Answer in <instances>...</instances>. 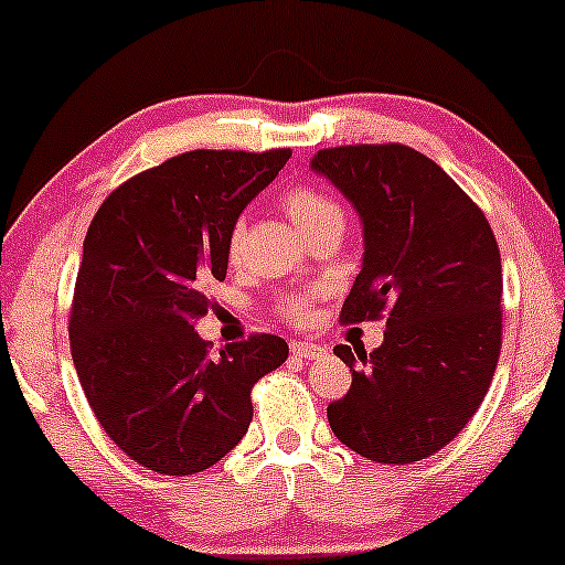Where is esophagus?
<instances>
[{
  "mask_svg": "<svg viewBox=\"0 0 565 565\" xmlns=\"http://www.w3.org/2000/svg\"><path fill=\"white\" fill-rule=\"evenodd\" d=\"M323 348H318V344H310V342H291V355L297 358H305V360H316L318 355H323Z\"/></svg>",
  "mask_w": 565,
  "mask_h": 565,
  "instance_id": "34e87169",
  "label": "esophagus"
}]
</instances>
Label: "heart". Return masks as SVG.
Returning <instances> with one entry per match:
<instances>
[{
  "label": "heart",
  "mask_w": 565,
  "mask_h": 565,
  "mask_svg": "<svg viewBox=\"0 0 565 565\" xmlns=\"http://www.w3.org/2000/svg\"><path fill=\"white\" fill-rule=\"evenodd\" d=\"M281 205L287 210L295 226L302 231L305 239L316 236L318 231L331 228V226H342L344 228V210L339 202L331 196L329 192L318 186H295L289 192H284L281 196ZM244 234H247V223L244 217H236L231 223L228 236H226V253L231 260H236L242 253V244H244ZM281 310L287 312L289 318L295 321H305L310 316V305L302 297H284L281 300Z\"/></svg>",
  "instance_id": "1"
}]
</instances>
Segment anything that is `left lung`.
I'll list each match as a JSON object with an SVG mask.
<instances>
[{
  "label": "left lung",
  "instance_id": "1",
  "mask_svg": "<svg viewBox=\"0 0 565 565\" xmlns=\"http://www.w3.org/2000/svg\"><path fill=\"white\" fill-rule=\"evenodd\" d=\"M310 168L363 223L342 323L386 318L382 348L334 350L352 386L331 431L376 463H416L477 413L502 344V265L489 221L437 162L405 145L321 149Z\"/></svg>",
  "mask_w": 565,
  "mask_h": 565
}]
</instances>
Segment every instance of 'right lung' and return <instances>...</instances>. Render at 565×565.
<instances>
[{
  "label": "right lung",
  "mask_w": 565,
  "mask_h": 565,
  "mask_svg": "<svg viewBox=\"0 0 565 565\" xmlns=\"http://www.w3.org/2000/svg\"><path fill=\"white\" fill-rule=\"evenodd\" d=\"M291 158L179 154L120 183L84 239L71 352L94 416L128 458L166 477L215 466L253 420L249 392L289 344L274 334L210 352L194 331L205 287L228 268L226 236Z\"/></svg>",
  "instance_id": "add662e5"
}]
</instances>
